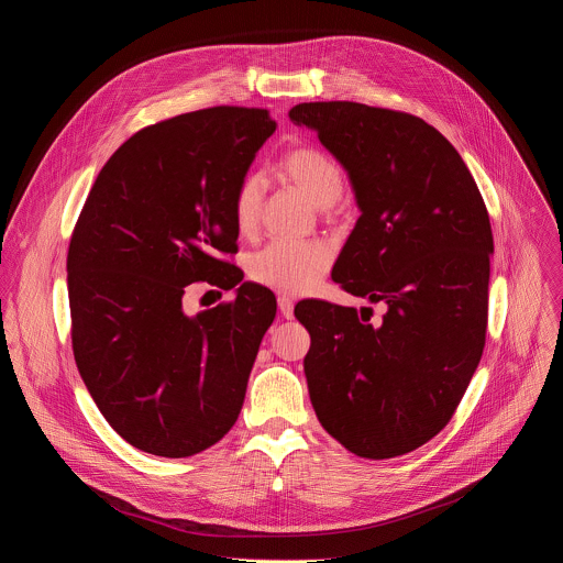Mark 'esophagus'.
I'll use <instances>...</instances> for the list:
<instances>
[{"mask_svg": "<svg viewBox=\"0 0 563 563\" xmlns=\"http://www.w3.org/2000/svg\"><path fill=\"white\" fill-rule=\"evenodd\" d=\"M278 309L283 318H294V300L289 296H278Z\"/></svg>", "mask_w": 563, "mask_h": 563, "instance_id": "obj_1", "label": "esophagus"}]
</instances>
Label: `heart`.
Returning a JSON list of instances; mask_svg holds the SVG:
<instances>
[{
	"label": "heart",
	"mask_w": 563,
	"mask_h": 563,
	"mask_svg": "<svg viewBox=\"0 0 563 563\" xmlns=\"http://www.w3.org/2000/svg\"><path fill=\"white\" fill-rule=\"evenodd\" d=\"M278 172L296 185L313 205L332 207L345 191V174L336 159L318 146L300 144L289 148L278 163ZM263 207V180L245 176L231 200L233 224L240 235L258 229ZM330 252L320 243L276 240L250 261V276L263 287L280 294H305L330 269Z\"/></svg>",
	"instance_id": "obj_1"
}]
</instances>
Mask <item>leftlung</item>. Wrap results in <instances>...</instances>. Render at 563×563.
<instances>
[{
	"instance_id": "left-lung-1",
	"label": "left lung",
	"mask_w": 563,
	"mask_h": 563,
	"mask_svg": "<svg viewBox=\"0 0 563 563\" xmlns=\"http://www.w3.org/2000/svg\"><path fill=\"white\" fill-rule=\"evenodd\" d=\"M289 120L336 155L361 207L332 278L385 305L380 325L354 307L296 305L313 412L356 456L408 454L450 423L484 354L486 202L459 151L417 115L339 100L296 104Z\"/></svg>"
}]
</instances>
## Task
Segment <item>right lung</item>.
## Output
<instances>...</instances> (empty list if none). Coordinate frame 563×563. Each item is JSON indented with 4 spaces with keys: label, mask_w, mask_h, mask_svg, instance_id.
<instances>
[{
    "label": "right lung",
    "mask_w": 563,
    "mask_h": 563,
    "mask_svg": "<svg viewBox=\"0 0 563 563\" xmlns=\"http://www.w3.org/2000/svg\"><path fill=\"white\" fill-rule=\"evenodd\" d=\"M276 131L267 109L211 107L133 133L98 174L66 269L73 356L109 426L167 459L198 454L235 423L276 316L267 287L187 317L194 282L230 288L243 272L231 200Z\"/></svg>",
    "instance_id": "add662e5"
}]
</instances>
